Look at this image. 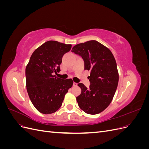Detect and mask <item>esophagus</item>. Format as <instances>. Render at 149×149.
<instances>
[{"label": "esophagus", "instance_id": "34e87169", "mask_svg": "<svg viewBox=\"0 0 149 149\" xmlns=\"http://www.w3.org/2000/svg\"><path fill=\"white\" fill-rule=\"evenodd\" d=\"M77 84H78V83H76L74 82V83H73V86H77Z\"/></svg>", "mask_w": 149, "mask_h": 149}]
</instances>
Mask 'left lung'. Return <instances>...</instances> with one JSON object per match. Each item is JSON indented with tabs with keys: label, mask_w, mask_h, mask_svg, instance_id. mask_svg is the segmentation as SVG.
I'll use <instances>...</instances> for the list:
<instances>
[{
	"label": "left lung",
	"mask_w": 149,
	"mask_h": 149,
	"mask_svg": "<svg viewBox=\"0 0 149 149\" xmlns=\"http://www.w3.org/2000/svg\"><path fill=\"white\" fill-rule=\"evenodd\" d=\"M71 52L83 58L84 70L91 71L89 88L83 83L78 84L81 89L76 97L78 106L87 114L100 113L110 104L118 88L119 73L114 56L109 48L96 40L76 45Z\"/></svg>",
	"instance_id": "obj_1"
}]
</instances>
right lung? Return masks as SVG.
<instances>
[{
    "label": "right lung",
    "instance_id": "right-lung-1",
    "mask_svg": "<svg viewBox=\"0 0 149 149\" xmlns=\"http://www.w3.org/2000/svg\"><path fill=\"white\" fill-rule=\"evenodd\" d=\"M71 44L48 41L37 48L26 66V88L34 107L45 114L55 112L73 86L72 79H62L54 73L60 71L62 57Z\"/></svg>",
    "mask_w": 149,
    "mask_h": 149
}]
</instances>
